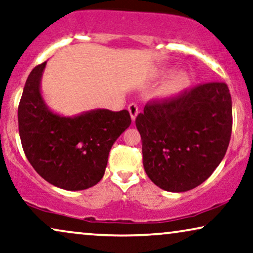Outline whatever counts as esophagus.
Here are the masks:
<instances>
[{"instance_id": "34e87169", "label": "esophagus", "mask_w": 253, "mask_h": 253, "mask_svg": "<svg viewBox=\"0 0 253 253\" xmlns=\"http://www.w3.org/2000/svg\"><path fill=\"white\" fill-rule=\"evenodd\" d=\"M128 112L130 114V118H132V120L133 121L135 120L136 117H137V114H139V109H137L136 104H134V103L129 104V105H128Z\"/></svg>"}]
</instances>
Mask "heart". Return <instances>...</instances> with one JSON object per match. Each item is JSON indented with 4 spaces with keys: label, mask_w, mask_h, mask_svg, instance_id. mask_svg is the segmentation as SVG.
I'll return each instance as SVG.
<instances>
[{
    "label": "heart",
    "mask_w": 253,
    "mask_h": 253,
    "mask_svg": "<svg viewBox=\"0 0 253 253\" xmlns=\"http://www.w3.org/2000/svg\"><path fill=\"white\" fill-rule=\"evenodd\" d=\"M191 77L186 72L179 70L173 73L157 87L155 91V97L158 99H171L180 95L190 85Z\"/></svg>",
    "instance_id": "obj_1"
}]
</instances>
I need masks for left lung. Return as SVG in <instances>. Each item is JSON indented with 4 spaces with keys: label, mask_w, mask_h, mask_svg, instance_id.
<instances>
[{
    "label": "left lung",
    "mask_w": 253,
    "mask_h": 253,
    "mask_svg": "<svg viewBox=\"0 0 253 253\" xmlns=\"http://www.w3.org/2000/svg\"><path fill=\"white\" fill-rule=\"evenodd\" d=\"M135 125L150 180L164 191H190L211 177L227 153L230 92L225 83L201 84L172 99L147 104Z\"/></svg>",
    "instance_id": "obj_1"
}]
</instances>
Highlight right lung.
<instances>
[{
	"label": "right lung",
	"mask_w": 253,
	"mask_h": 253,
	"mask_svg": "<svg viewBox=\"0 0 253 253\" xmlns=\"http://www.w3.org/2000/svg\"><path fill=\"white\" fill-rule=\"evenodd\" d=\"M46 63L30 73L19 102L23 149L49 184L67 191L86 190L103 178L111 148L132 120L127 110L95 109L73 117L54 112L42 95Z\"/></svg>",
	"instance_id": "add662e5"
}]
</instances>
